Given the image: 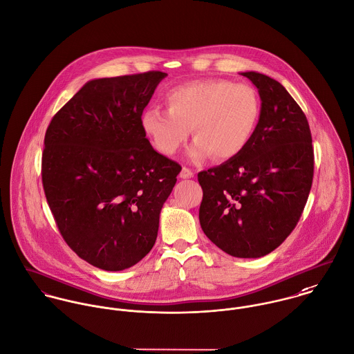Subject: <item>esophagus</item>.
Returning a JSON list of instances; mask_svg holds the SVG:
<instances>
[{
	"mask_svg": "<svg viewBox=\"0 0 354 354\" xmlns=\"http://www.w3.org/2000/svg\"><path fill=\"white\" fill-rule=\"evenodd\" d=\"M193 176H194L193 171H190V169L186 168V167H183L182 171H180V174H179V178H180V179H192Z\"/></svg>",
	"mask_w": 354,
	"mask_h": 354,
	"instance_id": "1",
	"label": "esophagus"
}]
</instances>
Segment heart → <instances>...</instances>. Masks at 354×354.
Masks as SVG:
<instances>
[{
	"instance_id": "b5f03b06",
	"label": "heart",
	"mask_w": 354,
	"mask_h": 354,
	"mask_svg": "<svg viewBox=\"0 0 354 354\" xmlns=\"http://www.w3.org/2000/svg\"><path fill=\"white\" fill-rule=\"evenodd\" d=\"M168 111L147 108L141 127L153 146L164 154H175L190 136L196 141L189 158L201 162L214 154L218 160L239 156L252 141L260 120V98L249 84L225 79L196 80L169 90Z\"/></svg>"
}]
</instances>
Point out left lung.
Returning <instances> with one entry per match:
<instances>
[{"label":"left lung","instance_id":"left-lung-1","mask_svg":"<svg viewBox=\"0 0 354 354\" xmlns=\"http://www.w3.org/2000/svg\"><path fill=\"white\" fill-rule=\"evenodd\" d=\"M259 90L260 120L235 158L198 174L204 197L200 224L223 252L259 259L297 225L313 179L306 116L282 84L260 72H241Z\"/></svg>","mask_w":354,"mask_h":354}]
</instances>
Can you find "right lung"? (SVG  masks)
<instances>
[{"instance_id": "right-lung-1", "label": "right lung", "mask_w": 354, "mask_h": 354, "mask_svg": "<svg viewBox=\"0 0 354 354\" xmlns=\"http://www.w3.org/2000/svg\"><path fill=\"white\" fill-rule=\"evenodd\" d=\"M165 72L88 80L55 115L42 183L72 250L104 271H123L151 250L160 213L182 167L153 149L141 115Z\"/></svg>"}]
</instances>
